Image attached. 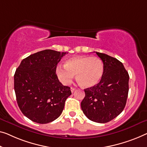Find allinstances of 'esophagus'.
Instances as JSON below:
<instances>
[{"label":"esophagus","instance_id":"1","mask_svg":"<svg viewBox=\"0 0 147 147\" xmlns=\"http://www.w3.org/2000/svg\"><path fill=\"white\" fill-rule=\"evenodd\" d=\"M71 90L72 92H74L76 90V88H71Z\"/></svg>","mask_w":147,"mask_h":147}]
</instances>
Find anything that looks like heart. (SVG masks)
I'll return each instance as SVG.
<instances>
[{
  "label": "heart",
  "mask_w": 147,
  "mask_h": 147,
  "mask_svg": "<svg viewBox=\"0 0 147 147\" xmlns=\"http://www.w3.org/2000/svg\"><path fill=\"white\" fill-rule=\"evenodd\" d=\"M104 63L100 58L88 55L75 56L65 61V67L58 65L57 76L64 84H69L74 74L81 86L90 88L100 82L104 74Z\"/></svg>",
  "instance_id": "1"
}]
</instances>
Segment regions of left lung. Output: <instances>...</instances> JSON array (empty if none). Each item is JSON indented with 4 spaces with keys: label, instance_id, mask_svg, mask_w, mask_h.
Segmentation results:
<instances>
[{
    "label": "left lung",
    "instance_id": "8db88e82",
    "mask_svg": "<svg viewBox=\"0 0 147 147\" xmlns=\"http://www.w3.org/2000/svg\"><path fill=\"white\" fill-rule=\"evenodd\" d=\"M96 53L104 63V74L98 84L84 89L81 108L90 120L105 123L123 110L128 96L129 76L117 59Z\"/></svg>",
    "mask_w": 147,
    "mask_h": 147
}]
</instances>
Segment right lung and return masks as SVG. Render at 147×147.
Returning a JSON list of instances; mask_svg holds the SVG:
<instances>
[{
  "instance_id": "obj_1",
  "label": "right lung",
  "mask_w": 147,
  "mask_h": 147,
  "mask_svg": "<svg viewBox=\"0 0 147 147\" xmlns=\"http://www.w3.org/2000/svg\"><path fill=\"white\" fill-rule=\"evenodd\" d=\"M66 52L45 49L22 61L14 74V91L24 115L38 123H50L59 117L71 88L63 86L56 68Z\"/></svg>"
}]
</instances>
